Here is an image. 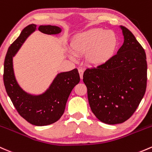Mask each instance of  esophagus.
Wrapping results in <instances>:
<instances>
[{
    "mask_svg": "<svg viewBox=\"0 0 152 152\" xmlns=\"http://www.w3.org/2000/svg\"><path fill=\"white\" fill-rule=\"evenodd\" d=\"M79 75H80V78L82 79H83V74H84V70L81 69V68H79Z\"/></svg>",
    "mask_w": 152,
    "mask_h": 152,
    "instance_id": "esophagus-1",
    "label": "esophagus"
}]
</instances>
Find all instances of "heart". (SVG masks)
Returning <instances> with one entry per match:
<instances>
[{
    "label": "heart",
    "mask_w": 152,
    "mask_h": 152,
    "mask_svg": "<svg viewBox=\"0 0 152 152\" xmlns=\"http://www.w3.org/2000/svg\"><path fill=\"white\" fill-rule=\"evenodd\" d=\"M118 44L114 31L102 28L90 29L73 37L71 47L76 55H86L89 64L97 66L104 64L114 55Z\"/></svg>",
    "instance_id": "heart-1"
}]
</instances>
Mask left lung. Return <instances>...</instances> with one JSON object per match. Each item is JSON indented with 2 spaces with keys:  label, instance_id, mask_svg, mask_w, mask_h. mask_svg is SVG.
Returning <instances> with one entry per match:
<instances>
[{
  "label": "left lung",
  "instance_id": "1",
  "mask_svg": "<svg viewBox=\"0 0 152 152\" xmlns=\"http://www.w3.org/2000/svg\"><path fill=\"white\" fill-rule=\"evenodd\" d=\"M121 28L124 42L117 54L104 64L86 68L83 76L91 111L110 125L132 116L144 97L147 81L144 48L130 30Z\"/></svg>",
  "mask_w": 152,
  "mask_h": 152
}]
</instances>
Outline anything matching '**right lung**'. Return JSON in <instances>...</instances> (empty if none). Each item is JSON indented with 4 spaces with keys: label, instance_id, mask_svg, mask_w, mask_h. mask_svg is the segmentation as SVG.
Here are the masks:
<instances>
[{
    "label": "right lung",
    "instance_id": "right-lung-1",
    "mask_svg": "<svg viewBox=\"0 0 152 152\" xmlns=\"http://www.w3.org/2000/svg\"><path fill=\"white\" fill-rule=\"evenodd\" d=\"M37 29V25H28L8 48L4 61L3 82L8 96L19 114L27 122L37 126L56 123L63 115L71 91L80 81L77 68L56 76L50 87L43 94L32 95L24 91L17 83L13 68V57L26 38ZM38 30L47 34L61 32L58 26L41 25Z\"/></svg>",
    "mask_w": 152,
    "mask_h": 152
}]
</instances>
